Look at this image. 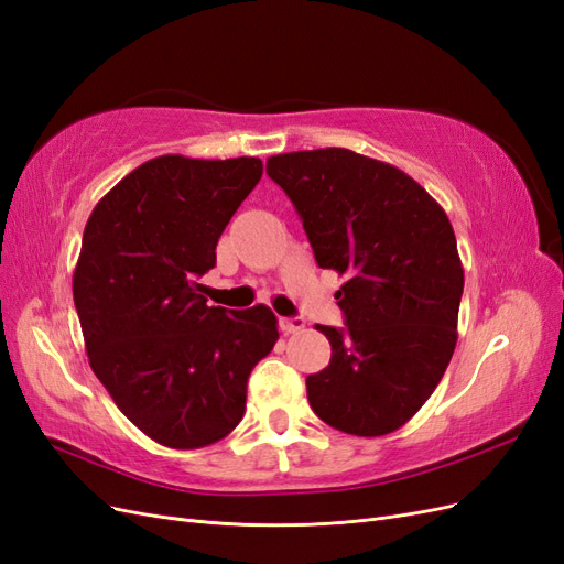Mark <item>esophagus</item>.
Masks as SVG:
<instances>
[{"instance_id":"obj_1","label":"esophagus","mask_w":564,"mask_h":564,"mask_svg":"<svg viewBox=\"0 0 564 564\" xmlns=\"http://www.w3.org/2000/svg\"><path fill=\"white\" fill-rule=\"evenodd\" d=\"M280 327H282L284 334H296L305 327V322H303V317H282Z\"/></svg>"}]
</instances>
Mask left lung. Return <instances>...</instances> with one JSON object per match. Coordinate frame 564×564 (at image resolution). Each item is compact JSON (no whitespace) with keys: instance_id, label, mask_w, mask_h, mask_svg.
<instances>
[{"instance_id":"8db88e82","label":"left lung","mask_w":564,"mask_h":564,"mask_svg":"<svg viewBox=\"0 0 564 564\" xmlns=\"http://www.w3.org/2000/svg\"><path fill=\"white\" fill-rule=\"evenodd\" d=\"M346 329L317 324L332 360L305 379L313 412L348 435L398 431L433 395L454 348L464 265L445 209L398 166L346 148L272 155Z\"/></svg>"}]
</instances>
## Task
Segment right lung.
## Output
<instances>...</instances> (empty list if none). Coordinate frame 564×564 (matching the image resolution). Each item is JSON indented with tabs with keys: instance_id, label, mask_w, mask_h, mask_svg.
Returning a JSON list of instances; mask_svg holds the SVG:
<instances>
[{
	"instance_id": "right-lung-1",
	"label": "right lung",
	"mask_w": 564,
	"mask_h": 564,
	"mask_svg": "<svg viewBox=\"0 0 564 564\" xmlns=\"http://www.w3.org/2000/svg\"><path fill=\"white\" fill-rule=\"evenodd\" d=\"M261 174L259 158L162 155L100 197L84 228L73 296L89 365L119 412L164 447L232 433L249 373L280 338L268 305H207L197 282Z\"/></svg>"
}]
</instances>
